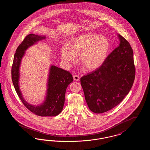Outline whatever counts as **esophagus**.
Masks as SVG:
<instances>
[{
	"label": "esophagus",
	"mask_w": 150,
	"mask_h": 150,
	"mask_svg": "<svg viewBox=\"0 0 150 150\" xmlns=\"http://www.w3.org/2000/svg\"><path fill=\"white\" fill-rule=\"evenodd\" d=\"M73 78H74V80L75 81H78V80H79V79H80V77L78 75H75L73 76Z\"/></svg>",
	"instance_id": "1"
}]
</instances>
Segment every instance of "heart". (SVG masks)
Returning a JSON list of instances; mask_svg holds the SVG:
<instances>
[{"instance_id": "heart-1", "label": "heart", "mask_w": 150, "mask_h": 150, "mask_svg": "<svg viewBox=\"0 0 150 150\" xmlns=\"http://www.w3.org/2000/svg\"><path fill=\"white\" fill-rule=\"evenodd\" d=\"M110 50V42L107 36L87 33L75 37L70 46L62 48L61 54L65 62L74 61L76 54L80 53V60L88 70H96L104 64Z\"/></svg>"}]
</instances>
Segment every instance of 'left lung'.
<instances>
[{
	"label": "left lung",
	"instance_id": "1",
	"mask_svg": "<svg viewBox=\"0 0 150 150\" xmlns=\"http://www.w3.org/2000/svg\"><path fill=\"white\" fill-rule=\"evenodd\" d=\"M119 45L100 68L80 79L89 108L96 114L117 106L131 89L135 79L133 51L128 42L118 35Z\"/></svg>",
	"mask_w": 150,
	"mask_h": 150
}]
</instances>
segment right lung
<instances>
[{
  "label": "right lung",
  "instance_id": "right-lung-1",
  "mask_svg": "<svg viewBox=\"0 0 150 150\" xmlns=\"http://www.w3.org/2000/svg\"><path fill=\"white\" fill-rule=\"evenodd\" d=\"M45 38L44 36L33 34H29L25 38L14 54L11 71L12 80L19 98L25 106L31 112L40 116H55L62 111L64 105L66 88L73 81V78L70 72L55 66L50 67L47 97L44 102L39 106L31 105L24 100L18 85L19 68L25 51L36 42Z\"/></svg>",
  "mask_w": 150,
  "mask_h": 150
}]
</instances>
